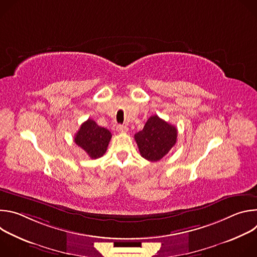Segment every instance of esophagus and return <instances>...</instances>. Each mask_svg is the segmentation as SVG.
Listing matches in <instances>:
<instances>
[{
	"label": "esophagus",
	"mask_w": 257,
	"mask_h": 257,
	"mask_svg": "<svg viewBox=\"0 0 257 257\" xmlns=\"http://www.w3.org/2000/svg\"><path fill=\"white\" fill-rule=\"evenodd\" d=\"M116 130L119 132V133H126L128 132V127L124 126V125H118L116 127Z\"/></svg>",
	"instance_id": "34e87169"
}]
</instances>
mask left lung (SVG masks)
<instances>
[{
	"label": "left lung",
	"mask_w": 257,
	"mask_h": 257,
	"mask_svg": "<svg viewBox=\"0 0 257 257\" xmlns=\"http://www.w3.org/2000/svg\"><path fill=\"white\" fill-rule=\"evenodd\" d=\"M177 129L158 115L152 116L143 129L134 135L142 158L151 162L162 160L176 144Z\"/></svg>",
	"instance_id": "left-lung-1"
}]
</instances>
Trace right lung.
<instances>
[{"mask_svg": "<svg viewBox=\"0 0 257 257\" xmlns=\"http://www.w3.org/2000/svg\"><path fill=\"white\" fill-rule=\"evenodd\" d=\"M111 138L112 134L106 128L100 127L93 120L88 119L80 126L74 141L90 159H98L105 154Z\"/></svg>", "mask_w": 257, "mask_h": 257, "instance_id": "1", "label": "right lung"}]
</instances>
